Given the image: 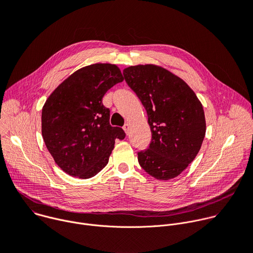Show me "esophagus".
Segmentation results:
<instances>
[{
	"mask_svg": "<svg viewBox=\"0 0 253 253\" xmlns=\"http://www.w3.org/2000/svg\"><path fill=\"white\" fill-rule=\"evenodd\" d=\"M123 129H124V131L126 132V134L128 135V134H129V131H130V124H129V123H126V124L124 125Z\"/></svg>",
	"mask_w": 253,
	"mask_h": 253,
	"instance_id": "1",
	"label": "esophagus"
}]
</instances>
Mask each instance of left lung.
I'll return each mask as SVG.
<instances>
[{"mask_svg": "<svg viewBox=\"0 0 253 253\" xmlns=\"http://www.w3.org/2000/svg\"><path fill=\"white\" fill-rule=\"evenodd\" d=\"M124 79L147 111L152 140L138 152L140 166L158 180L184 171L198 154L206 132L203 107L181 78L146 64L123 70Z\"/></svg>", "mask_w": 253, "mask_h": 253, "instance_id": "obj_1", "label": "left lung"}]
</instances>
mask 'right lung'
<instances>
[{
	"label": "right lung",
	"mask_w": 253,
	"mask_h": 253,
	"mask_svg": "<svg viewBox=\"0 0 253 253\" xmlns=\"http://www.w3.org/2000/svg\"><path fill=\"white\" fill-rule=\"evenodd\" d=\"M124 80L109 63L83 67L65 79L42 109V136L56 164L67 174L88 179L109 161L116 139L125 132L109 123L110 110L102 99Z\"/></svg>",
	"instance_id": "obj_1"
}]
</instances>
